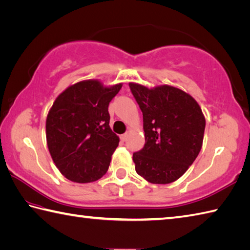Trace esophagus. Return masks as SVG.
<instances>
[{"label":"esophagus","mask_w":250,"mask_h":250,"mask_svg":"<svg viewBox=\"0 0 250 250\" xmlns=\"http://www.w3.org/2000/svg\"><path fill=\"white\" fill-rule=\"evenodd\" d=\"M127 137H128V135H127V133H125V134H123V135H121V140L122 141H126L127 140Z\"/></svg>","instance_id":"obj_1"}]
</instances>
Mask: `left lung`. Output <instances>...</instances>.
<instances>
[{
  "instance_id": "8db88e82",
  "label": "left lung",
  "mask_w": 250,
  "mask_h": 250,
  "mask_svg": "<svg viewBox=\"0 0 250 250\" xmlns=\"http://www.w3.org/2000/svg\"><path fill=\"white\" fill-rule=\"evenodd\" d=\"M143 112L146 144L133 153L139 175L153 184L178 180L199 154L206 120L198 103L171 86L153 89L129 83Z\"/></svg>"
}]
</instances>
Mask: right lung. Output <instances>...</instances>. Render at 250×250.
Returning <instances> with one entry per match:
<instances>
[{"label":"right lung","instance_id":"1","mask_svg":"<svg viewBox=\"0 0 250 250\" xmlns=\"http://www.w3.org/2000/svg\"><path fill=\"white\" fill-rule=\"evenodd\" d=\"M121 88V83L105 88L98 81H84L56 98L46 117V141L67 180L90 183L106 173L120 141L110 128L107 109Z\"/></svg>","mask_w":250,"mask_h":250}]
</instances>
